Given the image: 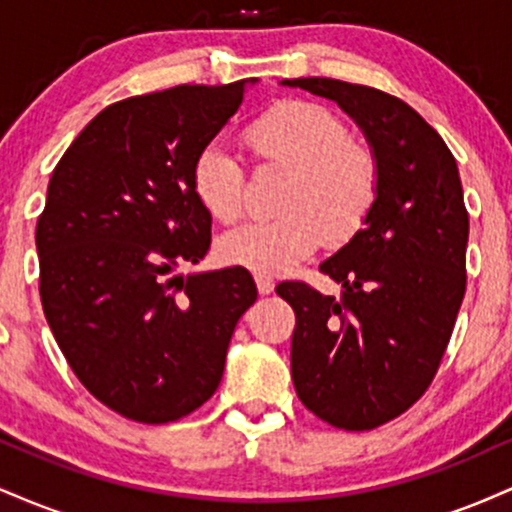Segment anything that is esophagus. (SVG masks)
Instances as JSON below:
<instances>
[{"label": "esophagus", "instance_id": "34e87169", "mask_svg": "<svg viewBox=\"0 0 512 512\" xmlns=\"http://www.w3.org/2000/svg\"><path fill=\"white\" fill-rule=\"evenodd\" d=\"M255 284H257V291H260L262 296H267V293H272L274 286H276L272 276H267V274H255Z\"/></svg>", "mask_w": 512, "mask_h": 512}]
</instances>
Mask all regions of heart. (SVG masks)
Masks as SVG:
<instances>
[{
  "instance_id": "heart-1",
  "label": "heart",
  "mask_w": 512,
  "mask_h": 512,
  "mask_svg": "<svg viewBox=\"0 0 512 512\" xmlns=\"http://www.w3.org/2000/svg\"><path fill=\"white\" fill-rule=\"evenodd\" d=\"M260 168L289 173L274 221H257L219 240L223 262L255 274H284L327 243H349L378 202L380 168L368 146L351 139L339 115L313 101H281L245 129ZM248 170L221 144H207L192 163V192L219 223L245 209Z\"/></svg>"
}]
</instances>
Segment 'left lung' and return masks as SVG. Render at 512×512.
Instances as JSON below:
<instances>
[{"label": "left lung", "instance_id": "left-lung-1", "mask_svg": "<svg viewBox=\"0 0 512 512\" xmlns=\"http://www.w3.org/2000/svg\"><path fill=\"white\" fill-rule=\"evenodd\" d=\"M337 101L363 129L380 168L366 228L320 272L276 293L296 313L291 375L317 419L370 431L416 404L436 378L467 289L469 214L455 156L428 122L390 93L339 79H286Z\"/></svg>", "mask_w": 512, "mask_h": 512}]
</instances>
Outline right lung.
Listing matches in <instances>:
<instances>
[{
    "instance_id": "1",
    "label": "right lung",
    "mask_w": 512,
    "mask_h": 512,
    "mask_svg": "<svg viewBox=\"0 0 512 512\" xmlns=\"http://www.w3.org/2000/svg\"><path fill=\"white\" fill-rule=\"evenodd\" d=\"M243 93L245 79L117 101L52 170L35 226L40 301L81 385L125 419L168 424L202 407L257 298L243 267L173 276L211 245L192 163Z\"/></svg>"
}]
</instances>
